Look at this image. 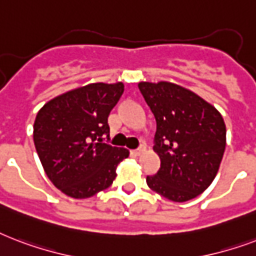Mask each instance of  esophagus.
<instances>
[{
  "instance_id": "1",
  "label": "esophagus",
  "mask_w": 256,
  "mask_h": 256,
  "mask_svg": "<svg viewBox=\"0 0 256 256\" xmlns=\"http://www.w3.org/2000/svg\"><path fill=\"white\" fill-rule=\"evenodd\" d=\"M144 150H146V148H144V146H140L138 148V150H132V155H134V156H140L142 154V152H144Z\"/></svg>"
}]
</instances>
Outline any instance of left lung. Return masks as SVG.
Masks as SVG:
<instances>
[{
    "label": "left lung",
    "instance_id": "obj_1",
    "mask_svg": "<svg viewBox=\"0 0 256 256\" xmlns=\"http://www.w3.org/2000/svg\"><path fill=\"white\" fill-rule=\"evenodd\" d=\"M156 118L154 150L160 168L146 176L150 190L172 202H187L212 183L226 148V124L215 106L180 85L138 82Z\"/></svg>",
    "mask_w": 256,
    "mask_h": 256
}]
</instances>
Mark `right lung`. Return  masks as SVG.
Returning a JSON list of instances; mask_svg holds the SVG:
<instances>
[{"label": "right lung", "instance_id": "add662e5", "mask_svg": "<svg viewBox=\"0 0 256 256\" xmlns=\"http://www.w3.org/2000/svg\"><path fill=\"white\" fill-rule=\"evenodd\" d=\"M122 92V82L85 85L48 101L36 116L33 140L40 162L65 195L85 199L106 190L118 164L130 155L108 142V116Z\"/></svg>", "mask_w": 256, "mask_h": 256}]
</instances>
